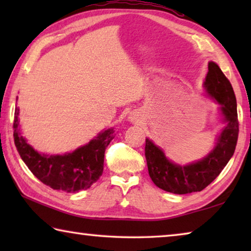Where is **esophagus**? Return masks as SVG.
I'll return each instance as SVG.
<instances>
[{
    "label": "esophagus",
    "mask_w": 251,
    "mask_h": 251,
    "mask_svg": "<svg viewBox=\"0 0 251 251\" xmlns=\"http://www.w3.org/2000/svg\"><path fill=\"white\" fill-rule=\"evenodd\" d=\"M127 118H128V121L131 123V124H136V123H139L142 121V116L136 112H130Z\"/></svg>",
    "instance_id": "esophagus-1"
}]
</instances>
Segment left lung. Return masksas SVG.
Instances as JSON below:
<instances>
[{
	"label": "left lung",
	"instance_id": "1",
	"mask_svg": "<svg viewBox=\"0 0 251 251\" xmlns=\"http://www.w3.org/2000/svg\"><path fill=\"white\" fill-rule=\"evenodd\" d=\"M203 88L219 105L224 128L216 138L215 146L203 158L187 165L168 159L164 151L146 138L145 157L148 173L154 184L165 192L184 195L201 192L216 179L235 152L239 124L237 101L232 86L215 62L208 63Z\"/></svg>",
	"mask_w": 251,
	"mask_h": 251
}]
</instances>
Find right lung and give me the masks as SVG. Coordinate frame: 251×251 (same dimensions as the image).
Returning <instances> with one entry per match:
<instances>
[{"label": "right lung", "mask_w": 251, "mask_h": 251, "mask_svg": "<svg viewBox=\"0 0 251 251\" xmlns=\"http://www.w3.org/2000/svg\"><path fill=\"white\" fill-rule=\"evenodd\" d=\"M20 109L14 114V143L21 158L37 179L46 186L66 193H78L97 181L104 169L106 147L114 138L113 128L97 134L86 145L63 155L39 152L22 136L20 125Z\"/></svg>", "instance_id": "1"}]
</instances>
